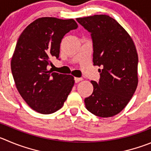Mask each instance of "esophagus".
Wrapping results in <instances>:
<instances>
[{"label":"esophagus","instance_id":"1","mask_svg":"<svg viewBox=\"0 0 151 151\" xmlns=\"http://www.w3.org/2000/svg\"><path fill=\"white\" fill-rule=\"evenodd\" d=\"M74 80H75L76 83H79L80 81L83 80V78H80V77H75V78H74Z\"/></svg>","mask_w":151,"mask_h":151}]
</instances>
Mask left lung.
<instances>
[{"mask_svg":"<svg viewBox=\"0 0 151 151\" xmlns=\"http://www.w3.org/2000/svg\"><path fill=\"white\" fill-rule=\"evenodd\" d=\"M91 33L93 63L99 82L91 81L93 92L85 98L86 109L101 118L118 114L125 108L138 86V53L133 39L114 18L106 15L78 18Z\"/></svg>","mask_w":151,"mask_h":151,"instance_id":"8db88e82","label":"left lung"}]
</instances>
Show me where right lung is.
I'll return each instance as SVG.
<instances>
[{"instance_id": "1", "label": "right lung", "mask_w": 151, "mask_h": 151, "mask_svg": "<svg viewBox=\"0 0 151 151\" xmlns=\"http://www.w3.org/2000/svg\"><path fill=\"white\" fill-rule=\"evenodd\" d=\"M78 25L74 19L39 18L20 35L11 60L18 92L31 109L51 114L63 107L74 84V77L48 71L59 58L63 36Z\"/></svg>"}]
</instances>
